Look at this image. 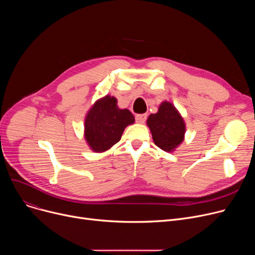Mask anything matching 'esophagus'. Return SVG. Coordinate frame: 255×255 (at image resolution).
I'll return each mask as SVG.
<instances>
[{
  "mask_svg": "<svg viewBox=\"0 0 255 255\" xmlns=\"http://www.w3.org/2000/svg\"><path fill=\"white\" fill-rule=\"evenodd\" d=\"M135 120H136V122H137V123H139V124H143V123L145 122V120H146V115H145V114H142V115H136Z\"/></svg>",
  "mask_w": 255,
  "mask_h": 255,
  "instance_id": "1",
  "label": "esophagus"
}]
</instances>
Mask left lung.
I'll return each mask as SVG.
<instances>
[{
	"label": "left lung",
	"mask_w": 255,
	"mask_h": 255,
	"mask_svg": "<svg viewBox=\"0 0 255 255\" xmlns=\"http://www.w3.org/2000/svg\"><path fill=\"white\" fill-rule=\"evenodd\" d=\"M153 141L160 149L172 153L185 139L186 124L180 112L171 102L160 103L158 112L146 120Z\"/></svg>",
	"instance_id": "obj_1"
}]
</instances>
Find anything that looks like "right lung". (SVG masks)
Instances as JSON below:
<instances>
[{"label": "right lung", "mask_w": 255, "mask_h": 255, "mask_svg": "<svg viewBox=\"0 0 255 255\" xmlns=\"http://www.w3.org/2000/svg\"><path fill=\"white\" fill-rule=\"evenodd\" d=\"M134 122V116L129 110L120 109L117 98L106 95L96 100L88 111L84 136L94 153H103L116 144L125 128Z\"/></svg>", "instance_id": "right-lung-1"}]
</instances>
